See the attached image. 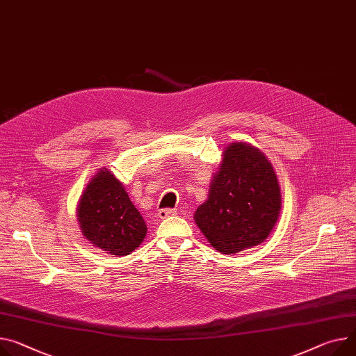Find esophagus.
Returning a JSON list of instances; mask_svg holds the SVG:
<instances>
[{
  "label": "esophagus",
  "instance_id": "1",
  "mask_svg": "<svg viewBox=\"0 0 356 356\" xmlns=\"http://www.w3.org/2000/svg\"><path fill=\"white\" fill-rule=\"evenodd\" d=\"M175 213H177V211L171 209V208H163V209L158 211V216L161 218V220H163V218H168L171 215H175Z\"/></svg>",
  "mask_w": 356,
  "mask_h": 356
}]
</instances>
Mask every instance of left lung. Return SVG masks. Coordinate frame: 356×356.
Returning a JSON list of instances; mask_svg holds the SVG:
<instances>
[{
	"label": "left lung",
	"mask_w": 356,
	"mask_h": 356,
	"mask_svg": "<svg viewBox=\"0 0 356 356\" xmlns=\"http://www.w3.org/2000/svg\"><path fill=\"white\" fill-rule=\"evenodd\" d=\"M222 156L194 220L218 252L234 255L269 236L280 218L281 189L270 162L251 144L232 143Z\"/></svg>",
	"instance_id": "left-lung-1"
}]
</instances>
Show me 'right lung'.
<instances>
[{
	"label": "right lung",
	"mask_w": 356,
	"mask_h": 356,
	"mask_svg": "<svg viewBox=\"0 0 356 356\" xmlns=\"http://www.w3.org/2000/svg\"><path fill=\"white\" fill-rule=\"evenodd\" d=\"M78 222L94 247L111 255H129L147 235L144 218L131 202L124 185L101 168L81 195Z\"/></svg>",
	"instance_id": "1"
}]
</instances>
